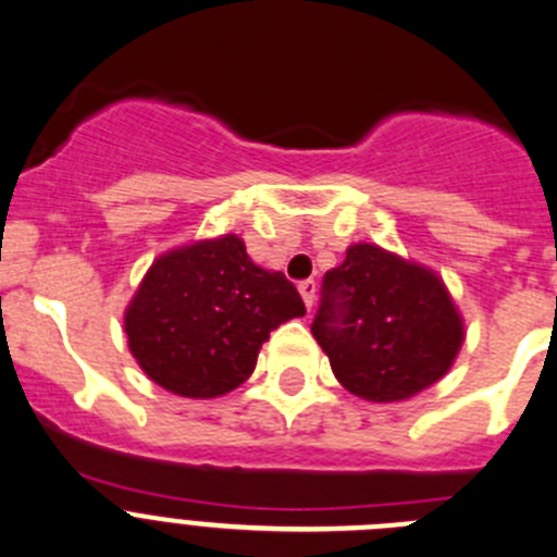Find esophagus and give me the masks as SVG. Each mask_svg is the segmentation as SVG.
Masks as SVG:
<instances>
[{"instance_id":"1","label":"esophagus","mask_w":557,"mask_h":557,"mask_svg":"<svg viewBox=\"0 0 557 557\" xmlns=\"http://www.w3.org/2000/svg\"><path fill=\"white\" fill-rule=\"evenodd\" d=\"M315 290H318L315 280H305V283H299V294L301 299H305L307 310H312V305H315Z\"/></svg>"}]
</instances>
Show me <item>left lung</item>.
I'll return each instance as SVG.
<instances>
[{
  "label": "left lung",
  "mask_w": 557,
  "mask_h": 557,
  "mask_svg": "<svg viewBox=\"0 0 557 557\" xmlns=\"http://www.w3.org/2000/svg\"><path fill=\"white\" fill-rule=\"evenodd\" d=\"M312 337L350 394L399 403L451 370L466 323L433 269L359 242L323 277Z\"/></svg>",
  "instance_id": "8db88e82"
}]
</instances>
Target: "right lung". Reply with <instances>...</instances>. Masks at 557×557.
<instances>
[{
	"label": "right lung",
	"mask_w": 557,
	"mask_h": 557,
	"mask_svg": "<svg viewBox=\"0 0 557 557\" xmlns=\"http://www.w3.org/2000/svg\"><path fill=\"white\" fill-rule=\"evenodd\" d=\"M301 315L285 274L252 263L245 242L223 234L154 258L124 310V334L158 386L212 399L242 386L269 332Z\"/></svg>",
	"instance_id": "obj_1"
}]
</instances>
